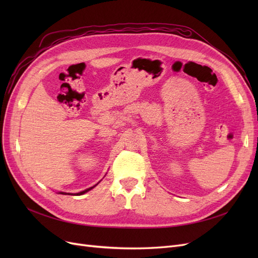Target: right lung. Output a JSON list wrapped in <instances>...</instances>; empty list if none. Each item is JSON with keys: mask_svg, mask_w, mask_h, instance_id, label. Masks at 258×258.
<instances>
[{"mask_svg": "<svg viewBox=\"0 0 258 258\" xmlns=\"http://www.w3.org/2000/svg\"><path fill=\"white\" fill-rule=\"evenodd\" d=\"M97 185V184H96ZM95 185V186H96ZM95 186H92V187H89V188H87V189H85V190H83V191H81V192H77L76 195H77V196H81V195H83V194H85V192H87V191H89L90 189H92L93 188V187H95ZM60 194H62V195H70V194H67V192H60Z\"/></svg>", "mask_w": 258, "mask_h": 258, "instance_id": "1", "label": "right lung"}]
</instances>
